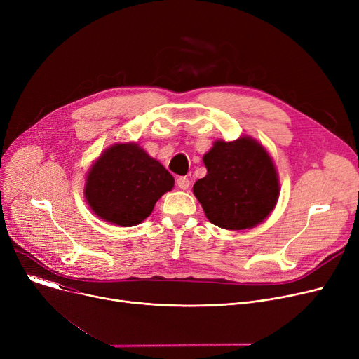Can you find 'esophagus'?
Listing matches in <instances>:
<instances>
[{"label": "esophagus", "mask_w": 359, "mask_h": 359, "mask_svg": "<svg viewBox=\"0 0 359 359\" xmlns=\"http://www.w3.org/2000/svg\"><path fill=\"white\" fill-rule=\"evenodd\" d=\"M176 183H177V186L180 187V189H187V187H189V184H191V182H189V179H187L186 176H180V177H177V180H176Z\"/></svg>", "instance_id": "obj_1"}]
</instances>
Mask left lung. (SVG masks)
Segmentation results:
<instances>
[{"mask_svg": "<svg viewBox=\"0 0 359 359\" xmlns=\"http://www.w3.org/2000/svg\"><path fill=\"white\" fill-rule=\"evenodd\" d=\"M208 173L194 194L214 225L246 230L265 219L278 201L279 183L272 158L255 140L217 141L203 156Z\"/></svg>", "mask_w": 359, "mask_h": 359, "instance_id": "1", "label": "left lung"}]
</instances>
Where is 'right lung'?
<instances>
[{"label":"right lung","mask_w":359,"mask_h":359,"mask_svg":"<svg viewBox=\"0 0 359 359\" xmlns=\"http://www.w3.org/2000/svg\"><path fill=\"white\" fill-rule=\"evenodd\" d=\"M173 184V176L138 144H115L90 168L84 194L102 219L132 227L153 212Z\"/></svg>","instance_id":"obj_1"}]
</instances>
